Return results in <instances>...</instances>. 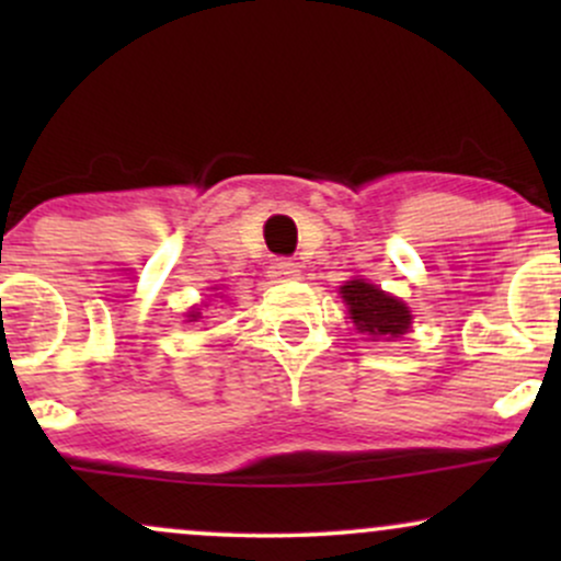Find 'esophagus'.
I'll return each mask as SVG.
<instances>
[{
    "mask_svg": "<svg viewBox=\"0 0 561 561\" xmlns=\"http://www.w3.org/2000/svg\"><path fill=\"white\" fill-rule=\"evenodd\" d=\"M268 274H272L274 279L287 282V279H298L300 268H298V263H295V261H289V259H276V261L272 263V272H268Z\"/></svg>",
    "mask_w": 561,
    "mask_h": 561,
    "instance_id": "1",
    "label": "esophagus"
}]
</instances>
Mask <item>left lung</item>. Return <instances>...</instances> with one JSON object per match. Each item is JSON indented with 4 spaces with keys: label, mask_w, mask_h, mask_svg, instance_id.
<instances>
[{
    "label": "left lung",
    "mask_w": 561,
    "mask_h": 561,
    "mask_svg": "<svg viewBox=\"0 0 561 561\" xmlns=\"http://www.w3.org/2000/svg\"><path fill=\"white\" fill-rule=\"evenodd\" d=\"M347 313H351L353 324L358 332L371 334V337H398V334L409 332L411 311L392 295L369 285L364 279H353L340 287Z\"/></svg>",
    "instance_id": "obj_1"
}]
</instances>
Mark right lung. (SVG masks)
<instances>
[{"mask_svg": "<svg viewBox=\"0 0 561 561\" xmlns=\"http://www.w3.org/2000/svg\"><path fill=\"white\" fill-rule=\"evenodd\" d=\"M199 319V313H192V319L190 321H197Z\"/></svg>", "mask_w": 561, "mask_h": 561, "instance_id": "right-lung-1", "label": "right lung"}]
</instances>
